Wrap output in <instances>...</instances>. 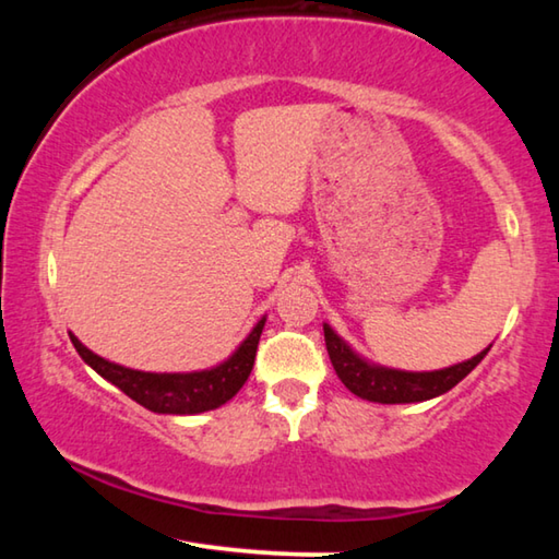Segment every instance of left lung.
Here are the masks:
<instances>
[{"instance_id":"obj_1","label":"left lung","mask_w":559,"mask_h":559,"mask_svg":"<svg viewBox=\"0 0 559 559\" xmlns=\"http://www.w3.org/2000/svg\"><path fill=\"white\" fill-rule=\"evenodd\" d=\"M323 330L330 362H333L340 380H343L347 390L357 394L359 400L377 404H412L447 394L488 355L490 349L488 345L484 353L473 355L471 359H463L459 365L443 367V370L406 372L370 362L367 357L355 353V349L349 347L328 323H323Z\"/></svg>"}]
</instances>
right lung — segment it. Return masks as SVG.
Masks as SVG:
<instances>
[{"instance_id": "1", "label": "right lung", "mask_w": 559, "mask_h": 559, "mask_svg": "<svg viewBox=\"0 0 559 559\" xmlns=\"http://www.w3.org/2000/svg\"><path fill=\"white\" fill-rule=\"evenodd\" d=\"M266 325L263 316L251 333L241 340V345L224 359V362L206 367V370L194 372H143L122 367L118 362L100 357L81 343L79 337L69 333L75 353L81 355L91 370H96L103 380L116 384L120 392H126L130 400H135L140 406L155 414H202L212 412L231 400L241 390L243 382L249 380L253 370V359H257V347Z\"/></svg>"}]
</instances>
